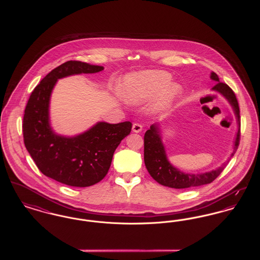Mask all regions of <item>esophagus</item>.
<instances>
[{
  "mask_svg": "<svg viewBox=\"0 0 260 260\" xmlns=\"http://www.w3.org/2000/svg\"><path fill=\"white\" fill-rule=\"evenodd\" d=\"M142 131V125L140 124H138V123H135V124H133V132L134 133H136V134H138V133H140Z\"/></svg>",
  "mask_w": 260,
  "mask_h": 260,
  "instance_id": "esophagus-1",
  "label": "esophagus"
}]
</instances>
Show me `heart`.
Instances as JSON below:
<instances>
[{"label":"heart","instance_id":"obj_1","mask_svg":"<svg viewBox=\"0 0 260 260\" xmlns=\"http://www.w3.org/2000/svg\"><path fill=\"white\" fill-rule=\"evenodd\" d=\"M172 75L161 70H151L124 76L122 80V94L124 99L134 104L146 102L157 96L153 109L167 111L182 92V87L173 83Z\"/></svg>","mask_w":260,"mask_h":260}]
</instances>
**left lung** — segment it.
<instances>
[{"mask_svg": "<svg viewBox=\"0 0 260 260\" xmlns=\"http://www.w3.org/2000/svg\"><path fill=\"white\" fill-rule=\"evenodd\" d=\"M210 79L216 82V85L211 89L213 91L219 92L223 98L229 102L235 114L236 121L238 124V132L236 134L235 140L233 144V151L227 160L229 161V159H231V157L234 156L240 141L239 104L233 90L226 84L221 83L217 75L214 72H211ZM144 162L150 175L158 183L175 189H185L209 184L221 173L226 166V162H224L215 170L202 173H184L179 169L175 168L168 158L165 144L161 138L160 125L157 124H152L144 136Z\"/></svg>", "mask_w": 260, "mask_h": 260, "instance_id": "left-lung-1", "label": "left lung"}]
</instances>
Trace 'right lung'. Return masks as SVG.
I'll list each match as a JSON object with an SVG mask.
<instances>
[{"label": "right lung", "mask_w": 260, "mask_h": 260, "mask_svg": "<svg viewBox=\"0 0 260 260\" xmlns=\"http://www.w3.org/2000/svg\"><path fill=\"white\" fill-rule=\"evenodd\" d=\"M103 69L86 62H65L41 81L27 102L22 126L25 147L42 173L63 184L87 187L102 180L115 150L132 131L131 122H98L80 135L66 136L56 134L50 125V96L57 81Z\"/></svg>", "instance_id": "add662e5"}]
</instances>
